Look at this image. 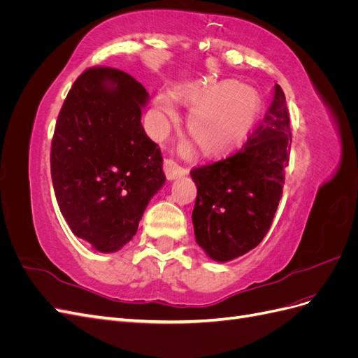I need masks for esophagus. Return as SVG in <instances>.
<instances>
[{
	"instance_id": "1",
	"label": "esophagus",
	"mask_w": 358,
	"mask_h": 358,
	"mask_svg": "<svg viewBox=\"0 0 358 358\" xmlns=\"http://www.w3.org/2000/svg\"><path fill=\"white\" fill-rule=\"evenodd\" d=\"M164 173H166V176H167L169 180H173V179L185 176L188 170L183 169L182 166H179L175 159L167 158V159H164Z\"/></svg>"
}]
</instances>
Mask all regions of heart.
<instances>
[{
    "label": "heart",
    "instance_id": "1",
    "mask_svg": "<svg viewBox=\"0 0 358 358\" xmlns=\"http://www.w3.org/2000/svg\"><path fill=\"white\" fill-rule=\"evenodd\" d=\"M175 95L192 107L188 115L189 133L208 154H225L239 146L263 110L259 92L233 80L178 86ZM154 107L162 117L178 116L175 101L167 92L155 95Z\"/></svg>",
    "mask_w": 358,
    "mask_h": 358
}]
</instances>
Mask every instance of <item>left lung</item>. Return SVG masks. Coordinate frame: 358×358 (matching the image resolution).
<instances>
[{"label": "left lung", "instance_id": "obj_1", "mask_svg": "<svg viewBox=\"0 0 358 358\" xmlns=\"http://www.w3.org/2000/svg\"><path fill=\"white\" fill-rule=\"evenodd\" d=\"M291 128L282 88L275 85L267 113L239 150L191 170L197 243L215 262H230L264 239L282 197Z\"/></svg>", "mask_w": 358, "mask_h": 358}]
</instances>
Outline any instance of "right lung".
I'll return each mask as SVG.
<instances>
[{
	"instance_id": "obj_1",
	"label": "right lung",
	"mask_w": 358,
	"mask_h": 358,
	"mask_svg": "<svg viewBox=\"0 0 358 358\" xmlns=\"http://www.w3.org/2000/svg\"><path fill=\"white\" fill-rule=\"evenodd\" d=\"M149 94L112 67L85 70L64 101L50 148L55 197L71 231L100 252L133 239L164 185L159 148L142 125Z\"/></svg>"
}]
</instances>
